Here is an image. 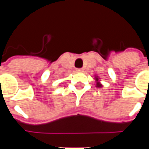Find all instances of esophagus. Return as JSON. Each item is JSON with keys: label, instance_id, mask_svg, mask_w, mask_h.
I'll return each instance as SVG.
<instances>
[{"label": "esophagus", "instance_id": "esophagus-1", "mask_svg": "<svg viewBox=\"0 0 149 149\" xmlns=\"http://www.w3.org/2000/svg\"><path fill=\"white\" fill-rule=\"evenodd\" d=\"M77 72H84V69L83 68H77Z\"/></svg>", "mask_w": 149, "mask_h": 149}]
</instances>
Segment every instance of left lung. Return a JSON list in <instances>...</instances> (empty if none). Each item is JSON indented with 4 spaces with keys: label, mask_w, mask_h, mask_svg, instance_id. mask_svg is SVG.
I'll return each instance as SVG.
<instances>
[{
    "label": "left lung",
    "mask_w": 149,
    "mask_h": 149,
    "mask_svg": "<svg viewBox=\"0 0 149 149\" xmlns=\"http://www.w3.org/2000/svg\"><path fill=\"white\" fill-rule=\"evenodd\" d=\"M95 79H96V81H97V87L98 88L102 87V84H100V82H99V79H98V77H96Z\"/></svg>",
    "instance_id": "1"
}]
</instances>
